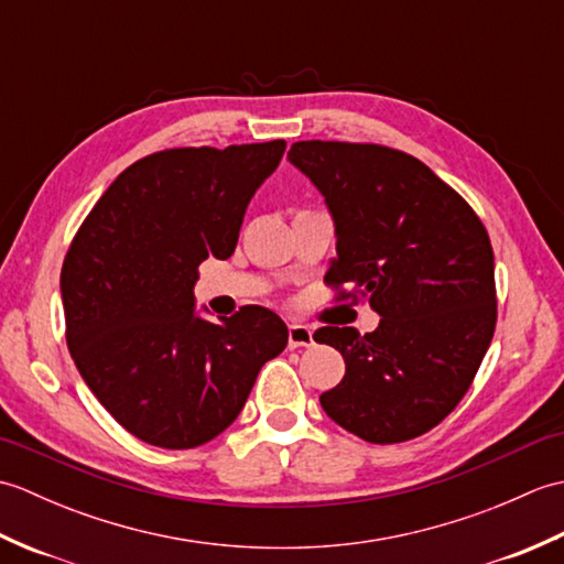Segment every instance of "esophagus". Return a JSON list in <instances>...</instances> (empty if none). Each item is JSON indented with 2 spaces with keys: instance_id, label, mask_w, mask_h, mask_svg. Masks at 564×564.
I'll use <instances>...</instances> for the list:
<instances>
[{
  "instance_id": "obj_1",
  "label": "esophagus",
  "mask_w": 564,
  "mask_h": 564,
  "mask_svg": "<svg viewBox=\"0 0 564 564\" xmlns=\"http://www.w3.org/2000/svg\"><path fill=\"white\" fill-rule=\"evenodd\" d=\"M313 329L305 325H291L289 327V346L291 349H297V346H313Z\"/></svg>"
}]
</instances>
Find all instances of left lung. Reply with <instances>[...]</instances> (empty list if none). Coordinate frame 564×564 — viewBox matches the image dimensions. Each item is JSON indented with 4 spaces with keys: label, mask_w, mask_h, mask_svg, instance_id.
<instances>
[{
    "label": "left lung",
    "mask_w": 564,
    "mask_h": 564,
    "mask_svg": "<svg viewBox=\"0 0 564 564\" xmlns=\"http://www.w3.org/2000/svg\"><path fill=\"white\" fill-rule=\"evenodd\" d=\"M325 196L337 257L325 279L368 301L380 325L322 327L346 373L322 410L370 443H400L443 422L480 368L497 322L495 254L475 210L412 154L303 140L289 152Z\"/></svg>",
    "instance_id": "left-lung-1"
}]
</instances>
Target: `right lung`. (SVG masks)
<instances>
[{"mask_svg":"<svg viewBox=\"0 0 564 564\" xmlns=\"http://www.w3.org/2000/svg\"><path fill=\"white\" fill-rule=\"evenodd\" d=\"M283 152L285 140L148 154L72 239L59 273L69 354L106 412L150 446L196 448L223 434L289 344L267 307L210 322L194 297L200 261L232 257Z\"/></svg>","mask_w":564,"mask_h":564,"instance_id":"obj_1","label":"right lung"}]
</instances>
